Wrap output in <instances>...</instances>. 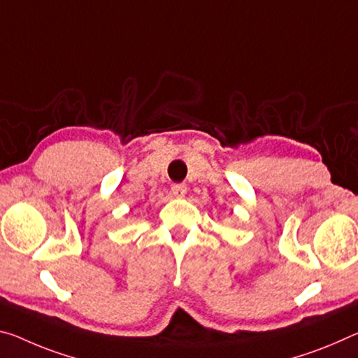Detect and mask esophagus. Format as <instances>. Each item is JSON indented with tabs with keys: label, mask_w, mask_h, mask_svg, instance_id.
<instances>
[{
	"label": "esophagus",
	"mask_w": 358,
	"mask_h": 358,
	"mask_svg": "<svg viewBox=\"0 0 358 358\" xmlns=\"http://www.w3.org/2000/svg\"><path fill=\"white\" fill-rule=\"evenodd\" d=\"M186 191H188V186H186L185 183H175L172 186V192L175 197H183L186 194Z\"/></svg>",
	"instance_id": "1"
}]
</instances>
